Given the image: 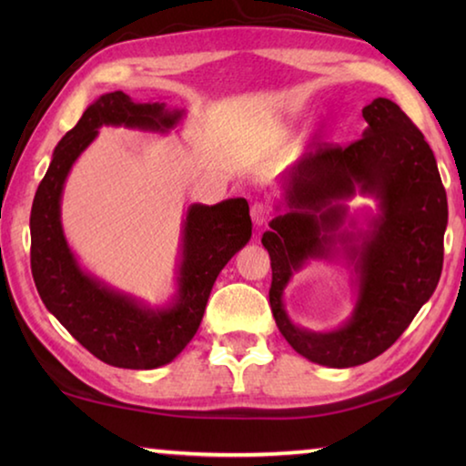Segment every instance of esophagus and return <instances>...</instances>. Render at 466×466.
<instances>
[{"label":"esophagus","mask_w":466,"mask_h":466,"mask_svg":"<svg viewBox=\"0 0 466 466\" xmlns=\"http://www.w3.org/2000/svg\"><path fill=\"white\" fill-rule=\"evenodd\" d=\"M269 216H271V209L265 201H255L250 205V218L257 226H265L269 222Z\"/></svg>","instance_id":"1"}]
</instances>
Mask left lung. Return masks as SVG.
I'll return each mask as SVG.
<instances>
[{"label": "left lung", "instance_id": "1", "mask_svg": "<svg viewBox=\"0 0 466 466\" xmlns=\"http://www.w3.org/2000/svg\"><path fill=\"white\" fill-rule=\"evenodd\" d=\"M368 127L350 146L319 144L289 170L286 214L271 219L263 247L271 257L269 302L281 335L314 364L351 368L380 356L431 298L444 263L448 201L423 133L389 98L361 110ZM356 190L379 199L366 233L339 231L340 203ZM339 246L357 271L352 319L329 334L296 328L282 309L290 273Z\"/></svg>", "mask_w": 466, "mask_h": 466}]
</instances>
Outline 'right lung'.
I'll return each instance as SVG.
<instances>
[{
	"label": "right lung",
	"mask_w": 466,
	"mask_h": 466,
	"mask_svg": "<svg viewBox=\"0 0 466 466\" xmlns=\"http://www.w3.org/2000/svg\"><path fill=\"white\" fill-rule=\"evenodd\" d=\"M180 116L183 110H168L164 102H133L121 90L100 96L55 147L30 211V267L38 296L92 356L115 368L152 370L175 360L199 329L219 271L252 232L248 203L242 197L211 208L191 205L183 226L177 296L164 309H147L77 265L61 228L63 185L77 156L102 125L164 133Z\"/></svg>",
	"instance_id": "right-lung-1"
}]
</instances>
